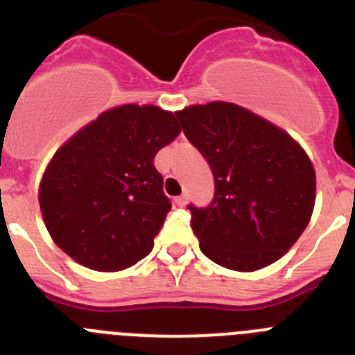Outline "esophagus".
I'll list each match as a JSON object with an SVG mask.
<instances>
[{
	"mask_svg": "<svg viewBox=\"0 0 355 355\" xmlns=\"http://www.w3.org/2000/svg\"><path fill=\"white\" fill-rule=\"evenodd\" d=\"M174 204H175V206H178V207H183L184 204H187V197H184V195H180V197H175Z\"/></svg>",
	"mask_w": 355,
	"mask_h": 355,
	"instance_id": "esophagus-1",
	"label": "esophagus"
}]
</instances>
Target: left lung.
<instances>
[{"mask_svg":"<svg viewBox=\"0 0 355 355\" xmlns=\"http://www.w3.org/2000/svg\"><path fill=\"white\" fill-rule=\"evenodd\" d=\"M175 116L214 178L213 200L188 204L204 255L245 272L276 262L313 213L315 171L304 149L234 103L191 105Z\"/></svg>","mask_w":355,"mask_h":355,"instance_id":"left-lung-1","label":"left lung"}]
</instances>
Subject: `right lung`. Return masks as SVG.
<instances>
[{
  "instance_id": "right-lung-1",
  "label": "right lung",
  "mask_w": 355,
  "mask_h": 355,
  "mask_svg": "<svg viewBox=\"0 0 355 355\" xmlns=\"http://www.w3.org/2000/svg\"><path fill=\"white\" fill-rule=\"evenodd\" d=\"M180 132L160 107L121 105L61 146L38 193L54 243L95 271H121L149 255L172 206L155 156Z\"/></svg>"
}]
</instances>
